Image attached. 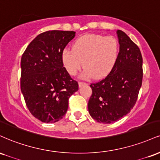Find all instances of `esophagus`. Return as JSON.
<instances>
[{
  "label": "esophagus",
  "mask_w": 160,
  "mask_h": 160,
  "mask_svg": "<svg viewBox=\"0 0 160 160\" xmlns=\"http://www.w3.org/2000/svg\"><path fill=\"white\" fill-rule=\"evenodd\" d=\"M86 82H82V81H80L78 82V85H79V87H81V86H84V85H86Z\"/></svg>",
  "instance_id": "esophagus-1"
}]
</instances>
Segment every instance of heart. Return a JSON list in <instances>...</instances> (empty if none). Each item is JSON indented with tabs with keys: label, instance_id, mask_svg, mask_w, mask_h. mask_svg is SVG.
Returning <instances> with one entry per match:
<instances>
[{
	"label": "heart",
	"instance_id": "1",
	"mask_svg": "<svg viewBox=\"0 0 160 160\" xmlns=\"http://www.w3.org/2000/svg\"><path fill=\"white\" fill-rule=\"evenodd\" d=\"M120 52L117 40L113 36L88 34L76 40L72 49L62 52V62L70 75H75L82 68V78L102 79L116 65Z\"/></svg>",
	"mask_w": 160,
	"mask_h": 160
}]
</instances>
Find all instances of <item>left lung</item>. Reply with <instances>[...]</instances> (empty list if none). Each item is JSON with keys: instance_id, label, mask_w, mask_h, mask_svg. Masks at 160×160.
Returning <instances> with one entry per match:
<instances>
[{"instance_id": "1", "label": "left lung", "mask_w": 160, "mask_h": 160, "mask_svg": "<svg viewBox=\"0 0 160 160\" xmlns=\"http://www.w3.org/2000/svg\"><path fill=\"white\" fill-rule=\"evenodd\" d=\"M120 52L111 72L90 84L92 90L88 103L95 120L110 124L120 120L137 102L143 78V58L138 47L126 33L117 30Z\"/></svg>"}]
</instances>
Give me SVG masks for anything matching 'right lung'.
Returning a JSON list of instances; mask_svg holds the SVG:
<instances>
[{
	"label": "right lung",
	"mask_w": 160,
	"mask_h": 160,
	"mask_svg": "<svg viewBox=\"0 0 160 160\" xmlns=\"http://www.w3.org/2000/svg\"><path fill=\"white\" fill-rule=\"evenodd\" d=\"M75 32L47 31L29 43L21 59V91L28 109L43 122L62 119L78 82L63 67L62 52Z\"/></svg>",
	"instance_id": "right-lung-1"
}]
</instances>
